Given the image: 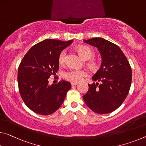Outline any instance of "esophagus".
<instances>
[{
	"label": "esophagus",
	"mask_w": 146,
	"mask_h": 146,
	"mask_svg": "<svg viewBox=\"0 0 146 146\" xmlns=\"http://www.w3.org/2000/svg\"><path fill=\"white\" fill-rule=\"evenodd\" d=\"M71 86H74L77 85L78 83L77 82H71Z\"/></svg>",
	"instance_id": "1"
}]
</instances>
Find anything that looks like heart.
<instances>
[{
  "label": "heart",
  "instance_id": "heart-1",
  "mask_svg": "<svg viewBox=\"0 0 146 146\" xmlns=\"http://www.w3.org/2000/svg\"><path fill=\"white\" fill-rule=\"evenodd\" d=\"M77 50L84 60H89L94 58L95 56V52L93 49L87 46H78L77 47ZM66 52L65 50L60 53L58 56V62L60 64H64L66 58ZM89 68L92 71H98L100 68L99 62L95 59H91L88 62ZM88 76V72L85 69H71L65 71L64 73L63 77L65 79L73 82H78L83 79V78Z\"/></svg>",
  "mask_w": 146,
  "mask_h": 146
}]
</instances>
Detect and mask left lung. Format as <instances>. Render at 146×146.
<instances>
[{
  "mask_svg": "<svg viewBox=\"0 0 146 146\" xmlns=\"http://www.w3.org/2000/svg\"><path fill=\"white\" fill-rule=\"evenodd\" d=\"M98 48L102 64L92 77L94 82L83 99L92 111L99 114L112 112L119 108L128 95L132 81L130 64L123 52L115 44L101 38L84 40Z\"/></svg>",
  "mask_w": 146,
  "mask_h": 146,
  "instance_id": "1",
  "label": "left lung"
}]
</instances>
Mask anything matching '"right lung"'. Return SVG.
<instances>
[{
	"label": "right lung",
	"instance_id": "obj_1",
	"mask_svg": "<svg viewBox=\"0 0 146 146\" xmlns=\"http://www.w3.org/2000/svg\"><path fill=\"white\" fill-rule=\"evenodd\" d=\"M73 40L47 39L28 51L18 68L17 81L21 97L36 114H52L60 107L71 88V83L61 80L49 86L48 78L59 69L58 56Z\"/></svg>",
	"mask_w": 146,
	"mask_h": 146
}]
</instances>
